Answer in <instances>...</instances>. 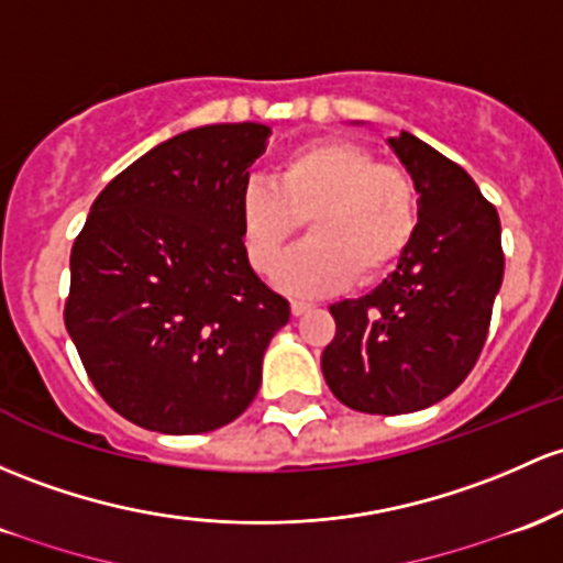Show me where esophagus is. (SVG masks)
I'll return each instance as SVG.
<instances>
[{
	"instance_id": "esophagus-1",
	"label": "esophagus",
	"mask_w": 563,
	"mask_h": 563,
	"mask_svg": "<svg viewBox=\"0 0 563 563\" xmlns=\"http://www.w3.org/2000/svg\"><path fill=\"white\" fill-rule=\"evenodd\" d=\"M312 310V305L310 301H291V312L296 314V318H299V314H305V312H310Z\"/></svg>"
}]
</instances>
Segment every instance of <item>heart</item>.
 <instances>
[{"mask_svg":"<svg viewBox=\"0 0 563 563\" xmlns=\"http://www.w3.org/2000/svg\"><path fill=\"white\" fill-rule=\"evenodd\" d=\"M301 220L313 240L275 272V286L320 296L376 280L409 251L419 227L411 176L344 139H318L288 152L275 181L249 178L238 197V227L251 267L269 275Z\"/></svg>","mask_w":563,"mask_h":563,"instance_id":"1","label":"heart"}]
</instances>
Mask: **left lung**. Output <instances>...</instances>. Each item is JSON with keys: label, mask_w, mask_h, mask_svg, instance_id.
I'll use <instances>...</instances> for the list:
<instances>
[{"label": "left lung", "mask_w": 563, "mask_h": 563, "mask_svg": "<svg viewBox=\"0 0 563 563\" xmlns=\"http://www.w3.org/2000/svg\"><path fill=\"white\" fill-rule=\"evenodd\" d=\"M387 144L417 187V234L372 294L329 307L336 336L320 366L350 409L409 413L443 400L471 374L505 256L497 208L465 168L406 131Z\"/></svg>", "instance_id": "1"}]
</instances>
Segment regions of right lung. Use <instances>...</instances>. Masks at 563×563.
Segmentation results:
<instances>
[{
    "label": "right lung",
    "instance_id": "right-lung-1",
    "mask_svg": "<svg viewBox=\"0 0 563 563\" xmlns=\"http://www.w3.org/2000/svg\"><path fill=\"white\" fill-rule=\"evenodd\" d=\"M269 133L232 122L173 135L111 178L74 240L66 331L101 398L139 428L208 432L256 398L264 350L291 318L238 227Z\"/></svg>",
    "mask_w": 563,
    "mask_h": 563
}]
</instances>
